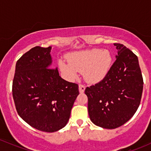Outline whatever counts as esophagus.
Here are the masks:
<instances>
[{
  "label": "esophagus",
  "instance_id": "esophagus-1",
  "mask_svg": "<svg viewBox=\"0 0 151 151\" xmlns=\"http://www.w3.org/2000/svg\"><path fill=\"white\" fill-rule=\"evenodd\" d=\"M85 87L83 85H79V91H80V93H83L85 92Z\"/></svg>",
  "mask_w": 151,
  "mask_h": 151
}]
</instances>
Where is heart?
Listing matches in <instances>:
<instances>
[{
    "instance_id": "1",
    "label": "heart",
    "mask_w": 151,
    "mask_h": 151,
    "mask_svg": "<svg viewBox=\"0 0 151 151\" xmlns=\"http://www.w3.org/2000/svg\"><path fill=\"white\" fill-rule=\"evenodd\" d=\"M113 57L108 50L93 48L74 52L69 55V61L61 59L58 66L61 73L69 80L78 78L80 72L90 83L103 80L110 71Z\"/></svg>"
}]
</instances>
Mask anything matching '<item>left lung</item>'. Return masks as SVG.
<instances>
[{
	"label": "left lung",
	"instance_id": "8db88e82",
	"mask_svg": "<svg viewBox=\"0 0 151 151\" xmlns=\"http://www.w3.org/2000/svg\"><path fill=\"white\" fill-rule=\"evenodd\" d=\"M114 45L118 55L109 74L85 90L90 120L105 129H115L129 121L138 109L143 88L137 55L122 44Z\"/></svg>",
	"mask_w": 151,
	"mask_h": 151
}]
</instances>
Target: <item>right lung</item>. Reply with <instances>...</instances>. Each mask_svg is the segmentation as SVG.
I'll return each instance as SVG.
<instances>
[{"label":"right lung","mask_w":151,"mask_h":151,"mask_svg":"<svg viewBox=\"0 0 151 151\" xmlns=\"http://www.w3.org/2000/svg\"><path fill=\"white\" fill-rule=\"evenodd\" d=\"M51 47L36 46L16 64L12 94L18 114L35 129L54 132L66 126L79 95L77 84L52 69Z\"/></svg>","instance_id":"obj_1"}]
</instances>
